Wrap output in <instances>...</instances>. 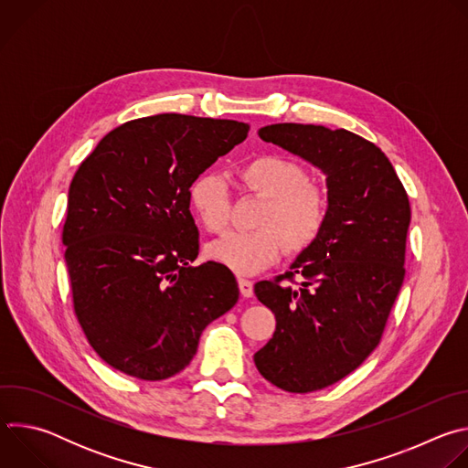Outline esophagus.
Listing matches in <instances>:
<instances>
[{
    "label": "esophagus",
    "instance_id": "obj_1",
    "mask_svg": "<svg viewBox=\"0 0 468 468\" xmlns=\"http://www.w3.org/2000/svg\"><path fill=\"white\" fill-rule=\"evenodd\" d=\"M239 289H240V294L244 298H251L253 296V283L248 282V280H239Z\"/></svg>",
    "mask_w": 468,
    "mask_h": 468
}]
</instances>
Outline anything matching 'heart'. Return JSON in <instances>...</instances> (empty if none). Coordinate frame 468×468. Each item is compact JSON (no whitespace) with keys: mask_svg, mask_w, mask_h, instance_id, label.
Listing matches in <instances>:
<instances>
[{"mask_svg":"<svg viewBox=\"0 0 468 468\" xmlns=\"http://www.w3.org/2000/svg\"><path fill=\"white\" fill-rule=\"evenodd\" d=\"M244 185L266 197L255 218V231L228 233L207 246V257L248 276L271 266L283 244L289 253L309 250L324 233L329 215L327 194L309 183L305 170L282 155H257L239 170ZM188 206L209 233L229 224V197L220 176L199 174L188 188Z\"/></svg>","mask_w":468,"mask_h":468,"instance_id":"obj_1","label":"heart"}]
</instances>
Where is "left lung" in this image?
Listing matches in <instances>:
<instances>
[{
  "label": "left lung",
  "mask_w": 468,
  "mask_h": 468,
  "mask_svg": "<svg viewBox=\"0 0 468 468\" xmlns=\"http://www.w3.org/2000/svg\"><path fill=\"white\" fill-rule=\"evenodd\" d=\"M259 137L325 174L324 233L289 272L253 287L276 314L257 370L287 392H313L354 372L381 341L406 276L410 197L387 155L352 131L272 123Z\"/></svg>",
  "instance_id": "8db88e82"
}]
</instances>
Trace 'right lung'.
I'll return each mask as SVG.
<instances>
[{"label":"right lung","mask_w":468,"mask_h":468,"mask_svg":"<svg viewBox=\"0 0 468 468\" xmlns=\"http://www.w3.org/2000/svg\"><path fill=\"white\" fill-rule=\"evenodd\" d=\"M248 123L155 114L112 129L78 168L62 228L74 311L94 352L144 381L181 372L239 300L224 264L199 266L190 183Z\"/></svg>","instance_id":"right-lung-1"}]
</instances>
